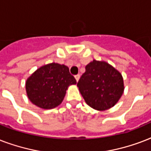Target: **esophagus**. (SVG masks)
I'll return each instance as SVG.
<instances>
[{
	"instance_id": "1",
	"label": "esophagus",
	"mask_w": 151,
	"mask_h": 151,
	"mask_svg": "<svg viewBox=\"0 0 151 151\" xmlns=\"http://www.w3.org/2000/svg\"><path fill=\"white\" fill-rule=\"evenodd\" d=\"M74 78H75V79H76V81L78 82V81H79V79H80V75H79V74H78V75H76Z\"/></svg>"
}]
</instances>
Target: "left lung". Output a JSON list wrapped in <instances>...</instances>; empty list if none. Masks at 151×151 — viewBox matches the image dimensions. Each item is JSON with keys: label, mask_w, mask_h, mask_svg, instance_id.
Listing matches in <instances>:
<instances>
[{"label": "left lung", "mask_w": 151, "mask_h": 151, "mask_svg": "<svg viewBox=\"0 0 151 151\" xmlns=\"http://www.w3.org/2000/svg\"><path fill=\"white\" fill-rule=\"evenodd\" d=\"M78 87L85 103L99 111L113 107L124 89L122 73L106 62L96 59L85 66Z\"/></svg>", "instance_id": "obj_1"}]
</instances>
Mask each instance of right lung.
Instances as JSON below:
<instances>
[{
    "label": "right lung",
    "instance_id": "obj_1",
    "mask_svg": "<svg viewBox=\"0 0 151 151\" xmlns=\"http://www.w3.org/2000/svg\"><path fill=\"white\" fill-rule=\"evenodd\" d=\"M75 78L65 65L52 63L41 66L26 81V92L33 104L45 110L60 105Z\"/></svg>",
    "mask_w": 151,
    "mask_h": 151
}]
</instances>
